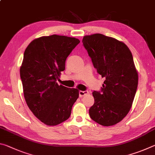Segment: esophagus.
Returning a JSON list of instances; mask_svg holds the SVG:
<instances>
[{"label":"esophagus","instance_id":"obj_1","mask_svg":"<svg viewBox=\"0 0 155 155\" xmlns=\"http://www.w3.org/2000/svg\"><path fill=\"white\" fill-rule=\"evenodd\" d=\"M88 93V91H79V96L83 97L84 96L87 95Z\"/></svg>","mask_w":155,"mask_h":155}]
</instances>
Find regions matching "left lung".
Wrapping results in <instances>:
<instances>
[{
    "label": "left lung",
    "mask_w": 155,
    "mask_h": 155,
    "mask_svg": "<svg viewBox=\"0 0 155 155\" xmlns=\"http://www.w3.org/2000/svg\"><path fill=\"white\" fill-rule=\"evenodd\" d=\"M82 41L97 72L105 79L101 91L92 93L90 117L102 126L116 124L129 112L137 88L132 53L122 41L103 34L85 35Z\"/></svg>",
    "instance_id": "obj_1"
}]
</instances>
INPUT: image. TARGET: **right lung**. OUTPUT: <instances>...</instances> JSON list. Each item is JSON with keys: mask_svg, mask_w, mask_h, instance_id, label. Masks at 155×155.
<instances>
[{"mask_svg": "<svg viewBox=\"0 0 155 155\" xmlns=\"http://www.w3.org/2000/svg\"><path fill=\"white\" fill-rule=\"evenodd\" d=\"M78 39L52 35L35 39L24 53L20 73L25 99L34 115L44 124L55 126L69 118L78 90L59 85L65 60Z\"/></svg>", "mask_w": 155, "mask_h": 155, "instance_id": "1", "label": "right lung"}]
</instances>
